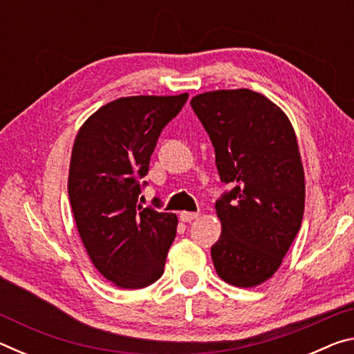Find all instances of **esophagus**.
I'll return each instance as SVG.
<instances>
[{
    "label": "esophagus",
    "mask_w": 354,
    "mask_h": 354,
    "mask_svg": "<svg viewBox=\"0 0 354 354\" xmlns=\"http://www.w3.org/2000/svg\"><path fill=\"white\" fill-rule=\"evenodd\" d=\"M198 212H187V211H183L181 214H179V218H181L183 221H185V223H189V221H194L198 218Z\"/></svg>",
    "instance_id": "1"
}]
</instances>
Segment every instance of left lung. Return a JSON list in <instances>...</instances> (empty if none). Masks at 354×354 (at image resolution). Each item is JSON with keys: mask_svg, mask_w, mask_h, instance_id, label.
Here are the masks:
<instances>
[{"mask_svg": "<svg viewBox=\"0 0 354 354\" xmlns=\"http://www.w3.org/2000/svg\"><path fill=\"white\" fill-rule=\"evenodd\" d=\"M190 106L209 134L220 181L221 234L211 256L218 277L254 287L273 277L299 231L304 171L286 113L263 95L237 88L196 95Z\"/></svg>", "mask_w": 354, "mask_h": 354, "instance_id": "left-lung-1", "label": "left lung"}]
</instances>
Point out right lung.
<instances>
[{
  "label": "right lung",
  "instance_id": "right-lung-1",
  "mask_svg": "<svg viewBox=\"0 0 354 354\" xmlns=\"http://www.w3.org/2000/svg\"><path fill=\"white\" fill-rule=\"evenodd\" d=\"M189 95L111 101L86 120L71 151V211L93 266L123 289L158 281L175 241V214L142 207L149 159L162 129ZM154 206L162 203L156 196Z\"/></svg>",
  "mask_w": 354,
  "mask_h": 354
}]
</instances>
